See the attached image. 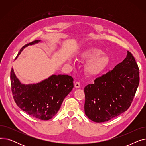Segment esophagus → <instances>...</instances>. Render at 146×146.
Wrapping results in <instances>:
<instances>
[{
	"label": "esophagus",
	"mask_w": 146,
	"mask_h": 146,
	"mask_svg": "<svg viewBox=\"0 0 146 146\" xmlns=\"http://www.w3.org/2000/svg\"><path fill=\"white\" fill-rule=\"evenodd\" d=\"M74 86H75L76 88H79L80 86V82H76L74 83Z\"/></svg>",
	"instance_id": "obj_1"
}]
</instances>
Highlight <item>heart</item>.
<instances>
[{
    "label": "heart",
    "mask_w": 146,
    "mask_h": 146,
    "mask_svg": "<svg viewBox=\"0 0 146 146\" xmlns=\"http://www.w3.org/2000/svg\"><path fill=\"white\" fill-rule=\"evenodd\" d=\"M102 51L98 48H89L83 51L80 58L83 60H90L86 65V71L90 74H95L100 72L108 61L105 56L101 55Z\"/></svg>",
    "instance_id": "1"
}]
</instances>
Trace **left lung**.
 I'll return each instance as SVG.
<instances>
[{
    "label": "left lung",
    "mask_w": 146,
    "mask_h": 146,
    "mask_svg": "<svg viewBox=\"0 0 146 146\" xmlns=\"http://www.w3.org/2000/svg\"><path fill=\"white\" fill-rule=\"evenodd\" d=\"M139 82V66L127 51L122 63L84 88L86 115L96 122L118 117L129 108Z\"/></svg>",
    "instance_id": "8db88e82"
}]
</instances>
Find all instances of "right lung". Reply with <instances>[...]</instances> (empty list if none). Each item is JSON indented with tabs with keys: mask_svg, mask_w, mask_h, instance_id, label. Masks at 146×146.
Wrapping results in <instances>:
<instances>
[{
	"mask_svg": "<svg viewBox=\"0 0 146 146\" xmlns=\"http://www.w3.org/2000/svg\"><path fill=\"white\" fill-rule=\"evenodd\" d=\"M35 40L23 46L38 43ZM73 78L65 74L52 75L48 79L36 84L23 85L15 76L13 69L11 71V85L15 102L25 112L34 118L41 120L52 118L60 110L66 96L73 88Z\"/></svg>",
	"mask_w": 146,
	"mask_h": 146,
	"instance_id": "add662e5",
	"label": "right lung"
}]
</instances>
